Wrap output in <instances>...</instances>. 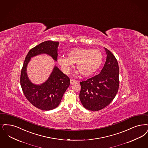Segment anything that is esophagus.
<instances>
[{"label": "esophagus", "instance_id": "obj_1", "mask_svg": "<svg viewBox=\"0 0 148 148\" xmlns=\"http://www.w3.org/2000/svg\"><path fill=\"white\" fill-rule=\"evenodd\" d=\"M77 80H74L73 79H71V85H73V84H74L75 83H77Z\"/></svg>", "mask_w": 148, "mask_h": 148}]
</instances>
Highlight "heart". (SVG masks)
I'll use <instances>...</instances> for the list:
<instances>
[{"instance_id": "heart-1", "label": "heart", "mask_w": 148, "mask_h": 148, "mask_svg": "<svg viewBox=\"0 0 148 148\" xmlns=\"http://www.w3.org/2000/svg\"><path fill=\"white\" fill-rule=\"evenodd\" d=\"M68 57H60L58 63L62 71L69 74L76 63L78 73L89 77L97 71L103 61V55L100 50L90 48H74L67 53Z\"/></svg>"}]
</instances>
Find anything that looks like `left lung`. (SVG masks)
Segmentation results:
<instances>
[{"mask_svg":"<svg viewBox=\"0 0 148 148\" xmlns=\"http://www.w3.org/2000/svg\"><path fill=\"white\" fill-rule=\"evenodd\" d=\"M107 58L100 73L80 82V101L86 109L97 111L108 106L119 88V66L112 53L105 48Z\"/></svg>","mask_w":148,"mask_h":148,"instance_id":"obj_1","label":"left lung"}]
</instances>
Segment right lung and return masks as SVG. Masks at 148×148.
Segmentation results:
<instances>
[{"label":"right lung","instance_id":"add662e5","mask_svg":"<svg viewBox=\"0 0 148 148\" xmlns=\"http://www.w3.org/2000/svg\"><path fill=\"white\" fill-rule=\"evenodd\" d=\"M58 42H43L30 49L23 66L20 84L25 96L34 106L43 111L51 110L58 106L66 90L70 85L69 77L55 66L50 77L40 85H34L29 80L26 66L31 57L42 53L51 56L57 60Z\"/></svg>","mask_w":148,"mask_h":148}]
</instances>
